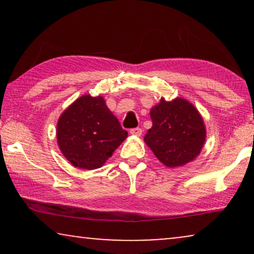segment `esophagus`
Masks as SVG:
<instances>
[{"label": "esophagus", "mask_w": 254, "mask_h": 254, "mask_svg": "<svg viewBox=\"0 0 254 254\" xmlns=\"http://www.w3.org/2000/svg\"><path fill=\"white\" fill-rule=\"evenodd\" d=\"M130 134L131 135H135V136H140V135L142 134V129L141 128H131L130 129Z\"/></svg>", "instance_id": "34e87169"}]
</instances>
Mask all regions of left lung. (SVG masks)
Wrapping results in <instances>:
<instances>
[{"mask_svg":"<svg viewBox=\"0 0 254 254\" xmlns=\"http://www.w3.org/2000/svg\"><path fill=\"white\" fill-rule=\"evenodd\" d=\"M152 127L144 141L156 157L169 168L192 162L203 147L206 128L200 113L185 99H161L150 111Z\"/></svg>","mask_w":254,"mask_h":254,"instance_id":"1","label":"left lung"}]
</instances>
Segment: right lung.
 <instances>
[{"label": "right lung", "mask_w": 254, "mask_h": 254, "mask_svg": "<svg viewBox=\"0 0 254 254\" xmlns=\"http://www.w3.org/2000/svg\"><path fill=\"white\" fill-rule=\"evenodd\" d=\"M127 135L100 96L79 97L58 121L59 148L79 169L100 168Z\"/></svg>", "instance_id": "add662e5"}]
</instances>
